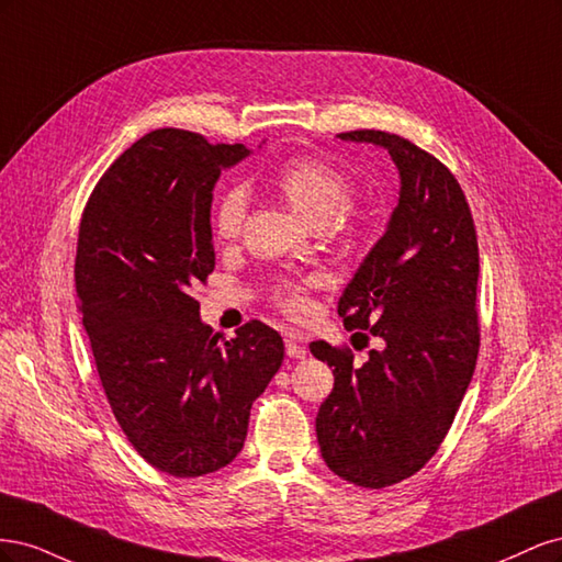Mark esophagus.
I'll return each mask as SVG.
<instances>
[{
    "instance_id": "1",
    "label": "esophagus",
    "mask_w": 562,
    "mask_h": 562,
    "mask_svg": "<svg viewBox=\"0 0 562 562\" xmlns=\"http://www.w3.org/2000/svg\"><path fill=\"white\" fill-rule=\"evenodd\" d=\"M285 353L291 356V359H304V356H307V347H304L297 333H285Z\"/></svg>"
}]
</instances>
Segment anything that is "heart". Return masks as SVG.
Wrapping results in <instances>:
<instances>
[{
    "label": "heart",
    "instance_id": "obj_1",
    "mask_svg": "<svg viewBox=\"0 0 562 562\" xmlns=\"http://www.w3.org/2000/svg\"><path fill=\"white\" fill-rule=\"evenodd\" d=\"M274 192L291 206L304 223L330 234L353 229L356 213L349 206L351 182L330 161L318 157H297L285 161L274 180ZM246 220V194L232 187L217 199L213 211V234L217 241H232L239 236ZM277 300L283 310L300 312L304 307V285L283 283L277 288Z\"/></svg>",
    "mask_w": 562,
    "mask_h": 562
}]
</instances>
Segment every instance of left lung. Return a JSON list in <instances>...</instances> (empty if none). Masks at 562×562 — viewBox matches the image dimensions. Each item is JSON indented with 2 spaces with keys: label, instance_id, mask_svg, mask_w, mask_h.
<instances>
[{
  "label": "left lung",
  "instance_id": "obj_1",
  "mask_svg": "<svg viewBox=\"0 0 562 562\" xmlns=\"http://www.w3.org/2000/svg\"><path fill=\"white\" fill-rule=\"evenodd\" d=\"M337 138L384 147L401 176L384 236L337 302L345 328L368 330L382 347L359 366L347 347L310 345L335 368L316 415L323 462L339 479L380 490L411 479L436 454L473 378L479 239L462 187L429 151L384 131Z\"/></svg>",
  "mask_w": 562,
  "mask_h": 562
}]
</instances>
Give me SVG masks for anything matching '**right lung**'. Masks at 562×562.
Returning <instances> with one entry per match:
<instances>
[{"instance_id":"right-lung-1","label":"right lung","mask_w":562,"mask_h":562,"mask_svg":"<svg viewBox=\"0 0 562 562\" xmlns=\"http://www.w3.org/2000/svg\"><path fill=\"white\" fill-rule=\"evenodd\" d=\"M248 155L151 131L108 168L81 215L75 283L100 384L131 446L176 479L241 452L250 405L283 363L274 328L248 321L225 339L192 297L215 269L213 187Z\"/></svg>"}]
</instances>
